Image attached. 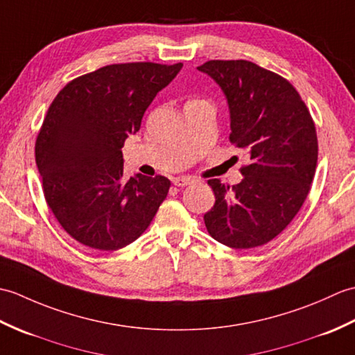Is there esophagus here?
<instances>
[{
    "instance_id": "1",
    "label": "esophagus",
    "mask_w": 355,
    "mask_h": 355,
    "mask_svg": "<svg viewBox=\"0 0 355 355\" xmlns=\"http://www.w3.org/2000/svg\"><path fill=\"white\" fill-rule=\"evenodd\" d=\"M194 182H196V179L191 178V176H178V178L173 179V184H175L176 187H180V188L187 187V185H191Z\"/></svg>"
}]
</instances>
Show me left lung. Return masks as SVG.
<instances>
[{
  "mask_svg": "<svg viewBox=\"0 0 355 355\" xmlns=\"http://www.w3.org/2000/svg\"><path fill=\"white\" fill-rule=\"evenodd\" d=\"M198 69L222 88L230 141L250 159L232 188L208 180L216 203L205 226L232 249L261 246L286 230L309 196L318 164L313 118L293 85L249 60H209Z\"/></svg>",
  "mask_w": 355,
  "mask_h": 355,
  "instance_id": "1",
  "label": "left lung"
}]
</instances>
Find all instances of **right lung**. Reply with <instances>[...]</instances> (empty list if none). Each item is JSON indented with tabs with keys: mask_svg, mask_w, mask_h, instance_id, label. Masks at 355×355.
<instances>
[{
	"mask_svg": "<svg viewBox=\"0 0 355 355\" xmlns=\"http://www.w3.org/2000/svg\"><path fill=\"white\" fill-rule=\"evenodd\" d=\"M182 64H115L71 80L46 112L35 146L45 200L60 226L98 250L128 246L167 198L170 180L123 179L121 147Z\"/></svg>",
	"mask_w": 355,
	"mask_h": 355,
	"instance_id": "add662e5",
	"label": "right lung"
}]
</instances>
